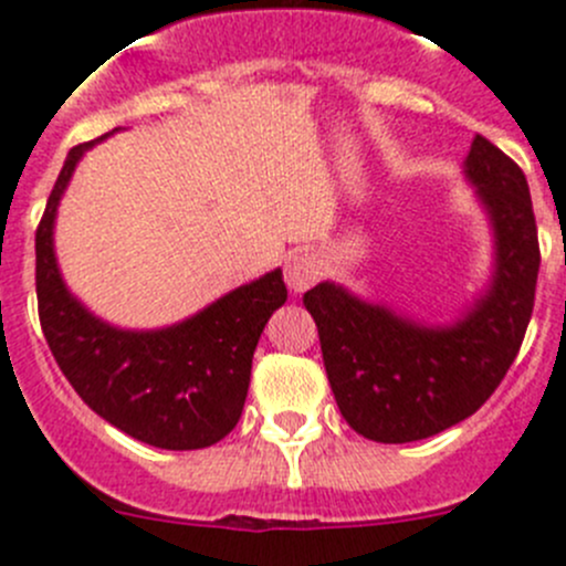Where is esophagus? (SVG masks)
<instances>
[{
	"label": "esophagus",
	"instance_id": "34e87169",
	"mask_svg": "<svg viewBox=\"0 0 566 566\" xmlns=\"http://www.w3.org/2000/svg\"><path fill=\"white\" fill-rule=\"evenodd\" d=\"M321 279V259L310 251L293 253V256L284 262V282L293 293H304V290L313 287Z\"/></svg>",
	"mask_w": 566,
	"mask_h": 566
}]
</instances>
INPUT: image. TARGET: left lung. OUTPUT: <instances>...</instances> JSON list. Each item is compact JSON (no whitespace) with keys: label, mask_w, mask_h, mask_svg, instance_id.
I'll use <instances>...</instances> for the list:
<instances>
[{"label":"left lung","mask_w":566,"mask_h":566,"mask_svg":"<svg viewBox=\"0 0 566 566\" xmlns=\"http://www.w3.org/2000/svg\"><path fill=\"white\" fill-rule=\"evenodd\" d=\"M467 176L497 237L494 284L467 318L430 329L329 282L304 293L337 408L363 438L421 441L469 419L520 355L542 262L525 172L478 134Z\"/></svg>","instance_id":"1"}]
</instances>
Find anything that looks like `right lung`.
<instances>
[{"instance_id": "1", "label": "right lung", "mask_w": 566, "mask_h": 566, "mask_svg": "<svg viewBox=\"0 0 566 566\" xmlns=\"http://www.w3.org/2000/svg\"><path fill=\"white\" fill-rule=\"evenodd\" d=\"M92 145L69 150L35 229L41 329L63 377L108 424L161 450H203L240 421L259 335L287 301L282 271L237 287L170 329L125 332L97 321L63 287L52 251L57 200Z\"/></svg>"}]
</instances>
